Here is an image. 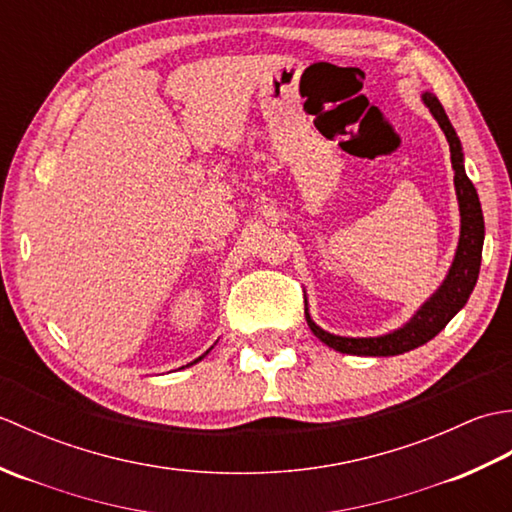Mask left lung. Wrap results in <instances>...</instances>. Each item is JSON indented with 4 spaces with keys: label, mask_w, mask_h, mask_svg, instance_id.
<instances>
[{
    "label": "left lung",
    "mask_w": 512,
    "mask_h": 512,
    "mask_svg": "<svg viewBox=\"0 0 512 512\" xmlns=\"http://www.w3.org/2000/svg\"><path fill=\"white\" fill-rule=\"evenodd\" d=\"M422 103L429 107L431 116L438 121L451 149V167L455 173L453 184H455V195H458V206H460L458 248H455L447 277L442 279L438 290L411 314V319L407 323H402L400 328L378 334V336H339L319 328V325L310 317L308 297H306V290H303V297H306V321L310 325V330L319 341H323L325 345L341 354L398 356V354L416 350V347L431 341L433 336L442 332L444 325H447L455 314L466 306V301H469L471 292L477 284V275H480L482 246H484V215H482V204H480V198H477L473 182L469 180V176H466L462 143L458 134H455L447 112H444V107L440 105L438 96L431 92H422Z\"/></svg>",
    "instance_id": "8db88e82"
}]
</instances>
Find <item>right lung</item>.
<instances>
[{
	"label": "right lung",
	"mask_w": 512,
	"mask_h": 512,
	"mask_svg": "<svg viewBox=\"0 0 512 512\" xmlns=\"http://www.w3.org/2000/svg\"><path fill=\"white\" fill-rule=\"evenodd\" d=\"M213 345H215V343H213ZM213 345H211V347H209V350H206V352H204L202 356H198V358H195V361H193V363H189V365H184V367H191V365H195V363H198V361H202V358H204L206 354H209V352L213 350ZM184 367H180V369H184Z\"/></svg>",
	"instance_id": "1"
}]
</instances>
